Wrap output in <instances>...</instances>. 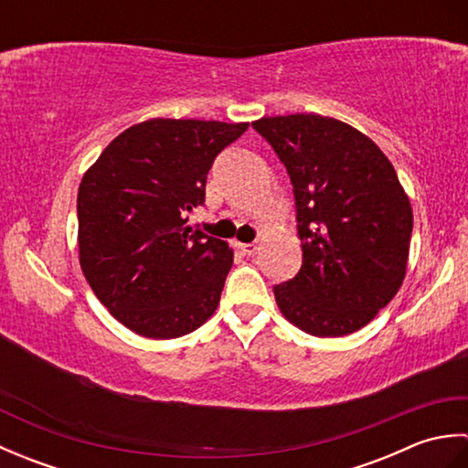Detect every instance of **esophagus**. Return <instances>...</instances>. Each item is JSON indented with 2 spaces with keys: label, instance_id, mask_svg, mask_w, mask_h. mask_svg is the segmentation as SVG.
<instances>
[{
  "label": "esophagus",
  "instance_id": "34e87169",
  "mask_svg": "<svg viewBox=\"0 0 468 468\" xmlns=\"http://www.w3.org/2000/svg\"><path fill=\"white\" fill-rule=\"evenodd\" d=\"M239 250H241V253L243 255H255L257 253V250H260V247H257V243H239Z\"/></svg>",
  "mask_w": 468,
  "mask_h": 468
}]
</instances>
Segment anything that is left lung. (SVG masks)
Segmentation results:
<instances>
[{
	"mask_svg": "<svg viewBox=\"0 0 468 468\" xmlns=\"http://www.w3.org/2000/svg\"><path fill=\"white\" fill-rule=\"evenodd\" d=\"M293 186L302 267L273 287L282 314L305 334L360 330L400 290L412 207L392 163L335 118L290 114L251 124Z\"/></svg>",
	"mask_w": 468,
	"mask_h": 468,
	"instance_id": "left-lung-1",
	"label": "left lung"
}]
</instances>
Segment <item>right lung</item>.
Listing matches in <instances>:
<instances>
[{"label": "right lung", "mask_w": 468, "mask_h": 468, "mask_svg": "<svg viewBox=\"0 0 468 468\" xmlns=\"http://www.w3.org/2000/svg\"><path fill=\"white\" fill-rule=\"evenodd\" d=\"M247 122L153 118L108 144L78 188L80 265L98 300L138 335L191 334L217 310L233 251L188 225L217 154Z\"/></svg>", "instance_id": "right-lung-1"}]
</instances>
